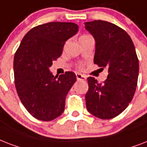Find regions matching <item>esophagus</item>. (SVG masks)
I'll use <instances>...</instances> for the list:
<instances>
[{"mask_svg": "<svg viewBox=\"0 0 147 147\" xmlns=\"http://www.w3.org/2000/svg\"><path fill=\"white\" fill-rule=\"evenodd\" d=\"M76 78L77 80H86V77L84 76H82L81 74H76Z\"/></svg>", "mask_w": 147, "mask_h": 147, "instance_id": "esophagus-1", "label": "esophagus"}]
</instances>
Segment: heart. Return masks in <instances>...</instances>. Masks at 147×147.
Wrapping results in <instances>:
<instances>
[{
	"mask_svg": "<svg viewBox=\"0 0 147 147\" xmlns=\"http://www.w3.org/2000/svg\"><path fill=\"white\" fill-rule=\"evenodd\" d=\"M88 37H90V35H88V34H83V35H82V36L80 37V38H88ZM78 69H83V65H78L77 66Z\"/></svg>",
	"mask_w": 147,
	"mask_h": 147,
	"instance_id": "b5f03b06",
	"label": "heart"
}]
</instances>
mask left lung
I'll use <instances>...</instances> for the list:
<instances>
[{"mask_svg": "<svg viewBox=\"0 0 147 147\" xmlns=\"http://www.w3.org/2000/svg\"><path fill=\"white\" fill-rule=\"evenodd\" d=\"M84 25L96 41L94 63L108 70L103 83L88 78L87 109L99 119H113L127 108L135 93L139 73L135 47L129 34L115 24L94 20Z\"/></svg>", "mask_w": 147, "mask_h": 147, "instance_id": "1", "label": "left lung"}]
</instances>
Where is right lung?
<instances>
[{"label": "right lung", "mask_w": 147, "mask_h": 147, "mask_svg": "<svg viewBox=\"0 0 147 147\" xmlns=\"http://www.w3.org/2000/svg\"><path fill=\"white\" fill-rule=\"evenodd\" d=\"M73 22H51L32 28L14 55V82L18 96L28 113L40 121H52L65 109V97L76 82V74L59 78L49 68L62 55L68 39L76 34Z\"/></svg>", "instance_id": "right-lung-1"}]
</instances>
